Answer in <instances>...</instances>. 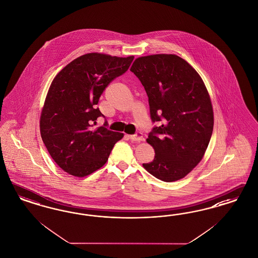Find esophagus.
I'll list each match as a JSON object with an SVG mask.
<instances>
[{
  "label": "esophagus",
  "mask_w": 258,
  "mask_h": 258,
  "mask_svg": "<svg viewBox=\"0 0 258 258\" xmlns=\"http://www.w3.org/2000/svg\"><path fill=\"white\" fill-rule=\"evenodd\" d=\"M130 139L132 140V141H134V142H141V141H144V137H143V134L141 133H137L136 134H134V135H131L130 136Z\"/></svg>",
  "instance_id": "obj_1"
}]
</instances>
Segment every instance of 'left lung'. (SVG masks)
<instances>
[{
    "label": "left lung",
    "instance_id": "left-lung-1",
    "mask_svg": "<svg viewBox=\"0 0 258 258\" xmlns=\"http://www.w3.org/2000/svg\"><path fill=\"white\" fill-rule=\"evenodd\" d=\"M131 71L147 92L151 120L160 123L147 139L154 159L143 167L162 181L180 180L202 160L213 134L208 89L197 71L174 54L138 57Z\"/></svg>",
    "mask_w": 258,
    "mask_h": 258
}]
</instances>
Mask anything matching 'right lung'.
Listing matches in <instances>:
<instances>
[{
	"label": "right lung",
	"mask_w": 258,
	"mask_h": 258,
	"mask_svg": "<svg viewBox=\"0 0 258 258\" xmlns=\"http://www.w3.org/2000/svg\"><path fill=\"white\" fill-rule=\"evenodd\" d=\"M134 56L91 52L68 63L54 77L40 117V133L55 163L85 177L102 168L124 134L92 123L103 115L96 105L108 84L128 70Z\"/></svg>",
	"instance_id": "1"
}]
</instances>
